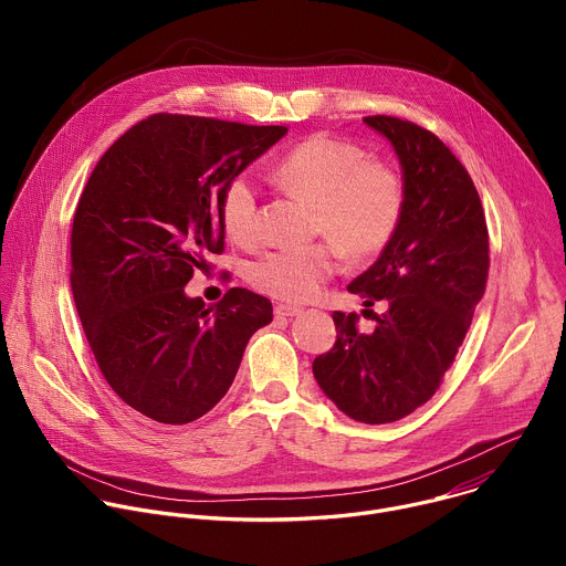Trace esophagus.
<instances>
[{"label":"esophagus","mask_w":566,"mask_h":566,"mask_svg":"<svg viewBox=\"0 0 566 566\" xmlns=\"http://www.w3.org/2000/svg\"><path fill=\"white\" fill-rule=\"evenodd\" d=\"M302 308L300 306H293V304H275V315L277 317H293V315H300Z\"/></svg>","instance_id":"34e87169"}]
</instances>
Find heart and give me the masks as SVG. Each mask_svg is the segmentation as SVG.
I'll return each instance as SVG.
<instances>
[{
  "instance_id": "b5f03b06",
  "label": "heart",
  "mask_w": 566,
  "mask_h": 566,
  "mask_svg": "<svg viewBox=\"0 0 566 566\" xmlns=\"http://www.w3.org/2000/svg\"><path fill=\"white\" fill-rule=\"evenodd\" d=\"M273 177L313 206V230L329 234L356 260L382 251L406 210V186L398 172L380 160H367L358 145L334 136H311L291 147L275 164ZM219 219L239 244L258 237V188L249 172L226 184ZM335 245L322 239L273 249L249 266V280L273 297L308 300L338 269L340 250Z\"/></svg>"
}]
</instances>
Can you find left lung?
<instances>
[{
	"label": "left lung",
	"mask_w": 566,
	"mask_h": 566,
	"mask_svg": "<svg viewBox=\"0 0 566 566\" xmlns=\"http://www.w3.org/2000/svg\"><path fill=\"white\" fill-rule=\"evenodd\" d=\"M363 120L398 156L406 210L380 258L347 291L387 308L374 313L369 334L356 313L334 311L336 345L313 360V376L340 412L378 426L412 415L439 389L486 291L491 258L476 188L443 140L394 116Z\"/></svg>",
	"instance_id": "obj_1"
}]
</instances>
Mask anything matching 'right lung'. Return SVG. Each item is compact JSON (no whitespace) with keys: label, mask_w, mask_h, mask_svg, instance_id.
Masks as SVG:
<instances>
[{"label":"right lung","mask_w":566,"mask_h":566,"mask_svg":"<svg viewBox=\"0 0 566 566\" xmlns=\"http://www.w3.org/2000/svg\"><path fill=\"white\" fill-rule=\"evenodd\" d=\"M289 129L154 114L98 160L71 230V291L109 387L143 417L184 426L234 380L271 300L230 289L208 306L186 284L223 251L219 199Z\"/></svg>","instance_id":"obj_1"}]
</instances>
